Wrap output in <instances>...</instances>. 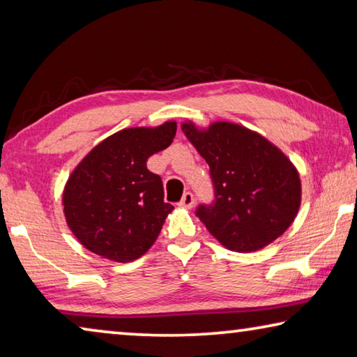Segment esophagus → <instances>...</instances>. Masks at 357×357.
Instances as JSON below:
<instances>
[{"mask_svg":"<svg viewBox=\"0 0 357 357\" xmlns=\"http://www.w3.org/2000/svg\"><path fill=\"white\" fill-rule=\"evenodd\" d=\"M193 203H195V198H193V195H192L190 192H185L184 197H183V200H181L179 204L183 208H192Z\"/></svg>","mask_w":357,"mask_h":357,"instance_id":"34e87169","label":"esophagus"}]
</instances>
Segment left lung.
Here are the masks:
<instances>
[{
	"mask_svg": "<svg viewBox=\"0 0 357 357\" xmlns=\"http://www.w3.org/2000/svg\"><path fill=\"white\" fill-rule=\"evenodd\" d=\"M213 178L215 200L197 217L219 243L249 253L273 243L291 225L301 206V178L293 162L258 132L217 121L206 129L181 126Z\"/></svg>",
	"mask_w": 357,
	"mask_h": 357,
	"instance_id": "left-lung-1",
	"label": "left lung"
}]
</instances>
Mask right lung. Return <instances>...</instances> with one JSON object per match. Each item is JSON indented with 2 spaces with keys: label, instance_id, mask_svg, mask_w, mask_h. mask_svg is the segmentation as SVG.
Wrapping results in <instances>:
<instances>
[{
  "label": "right lung",
  "instance_id": "obj_1",
  "mask_svg": "<svg viewBox=\"0 0 357 357\" xmlns=\"http://www.w3.org/2000/svg\"><path fill=\"white\" fill-rule=\"evenodd\" d=\"M174 135V121L123 129L83 157L66 183L63 204L68 227L84 249L118 263L151 249L174 208L164 202L162 179L146 162Z\"/></svg>",
  "mask_w": 357,
  "mask_h": 357
}]
</instances>
